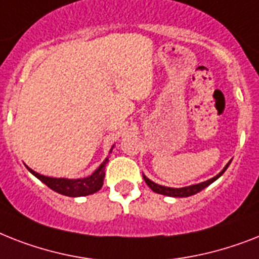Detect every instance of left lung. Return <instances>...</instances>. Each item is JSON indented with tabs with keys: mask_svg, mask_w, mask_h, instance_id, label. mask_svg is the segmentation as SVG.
Listing matches in <instances>:
<instances>
[{
	"mask_svg": "<svg viewBox=\"0 0 259 259\" xmlns=\"http://www.w3.org/2000/svg\"><path fill=\"white\" fill-rule=\"evenodd\" d=\"M229 163H230V162H229ZM229 163L225 166V169L222 170V171H221L218 176L213 177L211 180L205 181V182H201V184L191 185V186H188V188H181V189L165 188V186H161V185H157V184H154V182H151V181L149 180V178L145 177V176H144V180H145V182L148 184L149 188H150L153 191H155V193H158V194L167 195V197H189V195H193V194H195V193H199V191L203 190L206 186H209L210 184H213L214 181L217 180V178H220L221 176L225 173V170L228 169Z\"/></svg>",
	"mask_w": 259,
	"mask_h": 259,
	"instance_id": "obj_1",
	"label": "left lung"
}]
</instances>
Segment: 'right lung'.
I'll return each instance as SVG.
<instances>
[{
    "label": "right lung",
    "instance_id": "add662e5",
    "mask_svg": "<svg viewBox=\"0 0 259 259\" xmlns=\"http://www.w3.org/2000/svg\"><path fill=\"white\" fill-rule=\"evenodd\" d=\"M106 162H108V159L90 177L81 178V180L50 178L45 177V176H41V174H38L37 171L31 169H29V171L38 178L39 181H42L48 188L57 191V193H60V194L68 195V197H83V195L93 194V193H96V191H98L102 188L105 178V165H106Z\"/></svg>",
    "mask_w": 259,
    "mask_h": 259
}]
</instances>
